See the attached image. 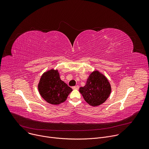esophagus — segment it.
<instances>
[{
  "label": "esophagus",
  "instance_id": "1",
  "mask_svg": "<svg viewBox=\"0 0 149 149\" xmlns=\"http://www.w3.org/2000/svg\"><path fill=\"white\" fill-rule=\"evenodd\" d=\"M72 89H74V90H78L79 89V86H74V87H72Z\"/></svg>",
  "mask_w": 149,
  "mask_h": 149
}]
</instances>
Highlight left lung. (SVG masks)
I'll return each instance as SVG.
<instances>
[{"mask_svg": "<svg viewBox=\"0 0 149 149\" xmlns=\"http://www.w3.org/2000/svg\"><path fill=\"white\" fill-rule=\"evenodd\" d=\"M79 90L85 101L89 105L97 107L107 100L111 94V87L107 77L95 70L88 77L86 84L80 87Z\"/></svg>", "mask_w": 149, "mask_h": 149, "instance_id": "obj_1", "label": "left lung"}]
</instances>
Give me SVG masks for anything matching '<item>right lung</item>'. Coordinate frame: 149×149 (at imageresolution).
Here are the masks:
<instances>
[{
	"label": "right lung",
	"instance_id": "1",
	"mask_svg": "<svg viewBox=\"0 0 149 149\" xmlns=\"http://www.w3.org/2000/svg\"><path fill=\"white\" fill-rule=\"evenodd\" d=\"M40 96L52 105L65 102L72 89L60 78L58 70L51 69L42 75L38 85Z\"/></svg>",
	"mask_w": 149,
	"mask_h": 149
}]
</instances>
